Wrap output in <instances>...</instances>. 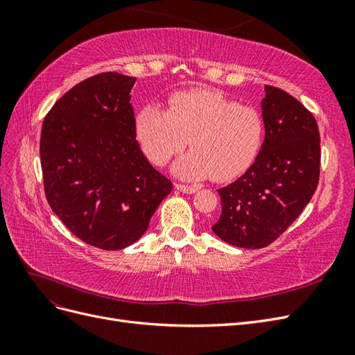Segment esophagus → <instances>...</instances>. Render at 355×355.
I'll list each match as a JSON object with an SVG mask.
<instances>
[{
    "mask_svg": "<svg viewBox=\"0 0 355 355\" xmlns=\"http://www.w3.org/2000/svg\"><path fill=\"white\" fill-rule=\"evenodd\" d=\"M175 188L179 189L180 192H184V194H196V192L198 191V187L196 185H184V184H179V182H176L175 184Z\"/></svg>",
    "mask_w": 355,
    "mask_h": 355,
    "instance_id": "1",
    "label": "esophagus"
}]
</instances>
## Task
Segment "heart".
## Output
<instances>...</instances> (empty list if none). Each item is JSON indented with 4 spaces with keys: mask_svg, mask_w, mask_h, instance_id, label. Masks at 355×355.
<instances>
[{
    "mask_svg": "<svg viewBox=\"0 0 355 355\" xmlns=\"http://www.w3.org/2000/svg\"><path fill=\"white\" fill-rule=\"evenodd\" d=\"M135 127L139 144L157 166L166 164L189 142L192 149L173 170L180 178L196 180L240 175L259 154L265 137L259 111L204 89L173 93L168 110L145 106Z\"/></svg>",
    "mask_w": 355,
    "mask_h": 355,
    "instance_id": "heart-1",
    "label": "heart"
}]
</instances>
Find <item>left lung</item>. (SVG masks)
I'll return each instance as SVG.
<instances>
[{
    "label": "left lung",
    "mask_w": 355,
    "mask_h": 355,
    "mask_svg": "<svg viewBox=\"0 0 355 355\" xmlns=\"http://www.w3.org/2000/svg\"><path fill=\"white\" fill-rule=\"evenodd\" d=\"M265 141L254 163L218 189L219 220L211 230L243 249L270 245L313 198L320 178V132L314 115L287 92L265 85Z\"/></svg>",
    "instance_id": "8db88e82"
}]
</instances>
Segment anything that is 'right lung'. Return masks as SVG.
I'll list each match as a JSON object with an SVG mask.
<instances>
[{
  "label": "right lung",
  "mask_w": 355,
  "mask_h": 355,
  "mask_svg": "<svg viewBox=\"0 0 355 355\" xmlns=\"http://www.w3.org/2000/svg\"><path fill=\"white\" fill-rule=\"evenodd\" d=\"M135 81L118 72L93 75L63 94L42 123L50 207L75 237L103 250L141 239L173 187L136 141Z\"/></svg>",
  "instance_id": "add662e5"
}]
</instances>
